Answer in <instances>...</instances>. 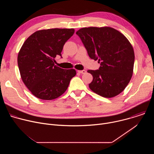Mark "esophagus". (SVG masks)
Wrapping results in <instances>:
<instances>
[{
  "mask_svg": "<svg viewBox=\"0 0 154 154\" xmlns=\"http://www.w3.org/2000/svg\"><path fill=\"white\" fill-rule=\"evenodd\" d=\"M77 72L79 73H80V74H85L86 73V71L85 70H79Z\"/></svg>",
  "mask_w": 154,
  "mask_h": 154,
  "instance_id": "esophagus-1",
  "label": "esophagus"
}]
</instances>
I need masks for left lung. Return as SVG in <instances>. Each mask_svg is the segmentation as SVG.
<instances>
[{
	"instance_id": "8db88e82",
	"label": "left lung",
	"mask_w": 154,
	"mask_h": 154,
	"mask_svg": "<svg viewBox=\"0 0 154 154\" xmlns=\"http://www.w3.org/2000/svg\"><path fill=\"white\" fill-rule=\"evenodd\" d=\"M76 34L89 57L98 60L100 65L99 69L88 71L93 77L90 88L107 98L120 94L128 84L134 70L135 54L128 40L108 27L82 28Z\"/></svg>"
}]
</instances>
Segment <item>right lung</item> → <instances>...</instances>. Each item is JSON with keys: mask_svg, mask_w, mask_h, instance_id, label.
<instances>
[{"mask_svg": "<svg viewBox=\"0 0 154 154\" xmlns=\"http://www.w3.org/2000/svg\"><path fill=\"white\" fill-rule=\"evenodd\" d=\"M74 33V29L39 30L24 42L17 56L23 82L31 93L42 100H52L67 90L75 69H64L55 65L57 55Z\"/></svg>", "mask_w": 154, "mask_h": 154, "instance_id": "right-lung-1", "label": "right lung"}]
</instances>
